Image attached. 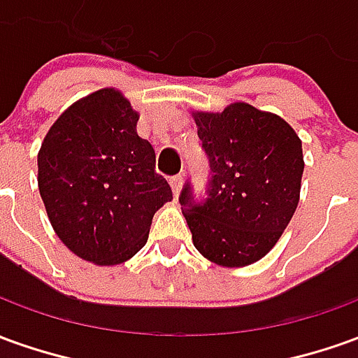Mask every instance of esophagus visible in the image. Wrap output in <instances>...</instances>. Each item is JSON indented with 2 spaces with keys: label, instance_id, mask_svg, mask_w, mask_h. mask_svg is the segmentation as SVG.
<instances>
[{
  "label": "esophagus",
  "instance_id": "1",
  "mask_svg": "<svg viewBox=\"0 0 358 358\" xmlns=\"http://www.w3.org/2000/svg\"><path fill=\"white\" fill-rule=\"evenodd\" d=\"M182 184H184V178L182 176H172L171 178V186H172V192H174V196L178 197L180 189H182Z\"/></svg>",
  "mask_w": 358,
  "mask_h": 358
}]
</instances>
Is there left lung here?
<instances>
[{"instance_id": "obj_1", "label": "left lung", "mask_w": 358, "mask_h": 358, "mask_svg": "<svg viewBox=\"0 0 358 358\" xmlns=\"http://www.w3.org/2000/svg\"><path fill=\"white\" fill-rule=\"evenodd\" d=\"M209 157V197L196 203L189 184L182 213L197 252L221 267H244L266 256L301 199L302 141L281 116L248 102L222 112H192Z\"/></svg>"}]
</instances>
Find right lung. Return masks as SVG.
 I'll return each mask as SVG.
<instances>
[{
    "instance_id": "obj_1",
    "label": "right lung",
    "mask_w": 358,
    "mask_h": 358,
    "mask_svg": "<svg viewBox=\"0 0 358 358\" xmlns=\"http://www.w3.org/2000/svg\"><path fill=\"white\" fill-rule=\"evenodd\" d=\"M139 112L118 89L73 102L38 151V189L57 238L85 262L118 266L149 238L153 215L172 199L155 149L137 136Z\"/></svg>"
}]
</instances>
